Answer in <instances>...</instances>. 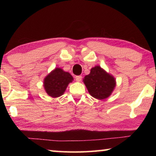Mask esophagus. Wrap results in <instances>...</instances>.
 I'll use <instances>...</instances> for the list:
<instances>
[{
	"label": "esophagus",
	"instance_id": "1",
	"mask_svg": "<svg viewBox=\"0 0 156 156\" xmlns=\"http://www.w3.org/2000/svg\"><path fill=\"white\" fill-rule=\"evenodd\" d=\"M75 78H76V80L78 81V82H80L82 80V76H76Z\"/></svg>",
	"mask_w": 156,
	"mask_h": 156
}]
</instances>
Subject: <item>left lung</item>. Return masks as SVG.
Segmentation results:
<instances>
[{
    "instance_id": "obj_1",
    "label": "left lung",
    "mask_w": 156,
    "mask_h": 156,
    "mask_svg": "<svg viewBox=\"0 0 156 156\" xmlns=\"http://www.w3.org/2000/svg\"><path fill=\"white\" fill-rule=\"evenodd\" d=\"M83 81L91 96L99 100L109 97L115 86L114 78L100 66L92 68L90 73L84 77Z\"/></svg>"
}]
</instances>
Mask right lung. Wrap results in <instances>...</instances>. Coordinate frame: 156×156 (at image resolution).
<instances>
[{
    "label": "right lung",
    "mask_w": 156,
    "mask_h": 156,
    "mask_svg": "<svg viewBox=\"0 0 156 156\" xmlns=\"http://www.w3.org/2000/svg\"><path fill=\"white\" fill-rule=\"evenodd\" d=\"M72 80L73 77L69 73L56 68L44 78V87L49 96L57 98L63 94L68 84Z\"/></svg>",
    "instance_id": "right-lung-1"
}]
</instances>
